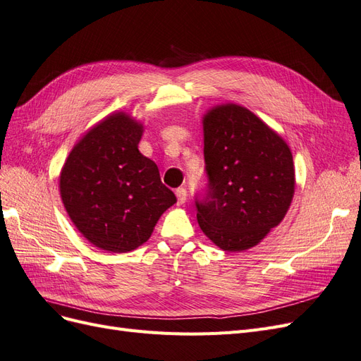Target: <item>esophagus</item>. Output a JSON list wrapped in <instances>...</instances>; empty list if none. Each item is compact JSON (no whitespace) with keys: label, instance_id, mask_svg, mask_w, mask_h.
Here are the masks:
<instances>
[{"label":"esophagus","instance_id":"esophagus-1","mask_svg":"<svg viewBox=\"0 0 361 361\" xmlns=\"http://www.w3.org/2000/svg\"><path fill=\"white\" fill-rule=\"evenodd\" d=\"M176 197H178V203H179V204H183L185 200H187V190H185L183 187L178 188V190H176Z\"/></svg>","mask_w":361,"mask_h":361}]
</instances>
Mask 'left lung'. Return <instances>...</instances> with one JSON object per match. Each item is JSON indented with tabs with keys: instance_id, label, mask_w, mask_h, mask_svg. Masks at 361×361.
<instances>
[{
	"instance_id": "1",
	"label": "left lung",
	"mask_w": 361,
	"mask_h": 361,
	"mask_svg": "<svg viewBox=\"0 0 361 361\" xmlns=\"http://www.w3.org/2000/svg\"><path fill=\"white\" fill-rule=\"evenodd\" d=\"M207 187L195 199L203 233L224 251L257 245L285 218L295 191L292 152L276 130L236 104L203 117Z\"/></svg>"
}]
</instances>
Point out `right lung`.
<instances>
[{"label":"right lung","instance_id":"right-lung-1","mask_svg":"<svg viewBox=\"0 0 361 361\" xmlns=\"http://www.w3.org/2000/svg\"><path fill=\"white\" fill-rule=\"evenodd\" d=\"M143 125L113 113L73 146L60 173L66 212L94 247L126 253L150 238L159 216L176 203L157 164L140 154Z\"/></svg>","mask_w":361,"mask_h":361}]
</instances>
